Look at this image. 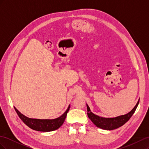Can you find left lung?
<instances>
[{"mask_svg":"<svg viewBox=\"0 0 149 149\" xmlns=\"http://www.w3.org/2000/svg\"><path fill=\"white\" fill-rule=\"evenodd\" d=\"M139 100L140 99L137 101L136 105L127 114L116 117V118H102V117L94 114L90 110L89 107L86 104L88 111L87 114L88 118L96 127L104 130H114L123 125L130 119L137 109L139 103Z\"/></svg>","mask_w":149,"mask_h":149,"instance_id":"8db88e82","label":"left lung"}]
</instances>
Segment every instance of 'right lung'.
<instances>
[{
	"label": "right lung",
	"mask_w": 149,
	"mask_h": 149,
	"mask_svg": "<svg viewBox=\"0 0 149 149\" xmlns=\"http://www.w3.org/2000/svg\"><path fill=\"white\" fill-rule=\"evenodd\" d=\"M14 109L20 119L24 122V124L31 128V129L41 132H50L53 131L60 128L64 123L68 112L69 111L70 105L68 107L66 111L59 118L53 119H38L29 118L28 117L22 114L20 111H18L15 107Z\"/></svg>",
	"instance_id": "1"
}]
</instances>
